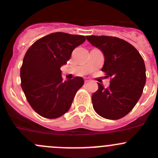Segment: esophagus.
Here are the masks:
<instances>
[{"label": "esophagus", "instance_id": "34e87169", "mask_svg": "<svg viewBox=\"0 0 158 158\" xmlns=\"http://www.w3.org/2000/svg\"><path fill=\"white\" fill-rule=\"evenodd\" d=\"M90 81H92L90 79H89V78H85V83H89Z\"/></svg>", "mask_w": 158, "mask_h": 158}]
</instances>
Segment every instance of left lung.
Instances as JSON below:
<instances>
[{"mask_svg": "<svg viewBox=\"0 0 158 158\" xmlns=\"http://www.w3.org/2000/svg\"><path fill=\"white\" fill-rule=\"evenodd\" d=\"M87 40L102 52V71L110 77V86L99 89L92 96L95 112L110 120L122 118L134 108L146 84V67L137 49L126 40L110 36H87Z\"/></svg>", "mask_w": 158, "mask_h": 158, "instance_id": "left-lung-1", "label": "left lung"}]
</instances>
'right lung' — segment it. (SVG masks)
Segmentation results:
<instances>
[{"mask_svg": "<svg viewBox=\"0 0 158 158\" xmlns=\"http://www.w3.org/2000/svg\"><path fill=\"white\" fill-rule=\"evenodd\" d=\"M85 40V36L56 32L36 40L27 50L20 69L21 87L31 107L43 118L55 119L67 112L84 85L81 77L63 81L60 67Z\"/></svg>", "mask_w": 158, "mask_h": 158, "instance_id": "add662e5", "label": "right lung"}]
</instances>
